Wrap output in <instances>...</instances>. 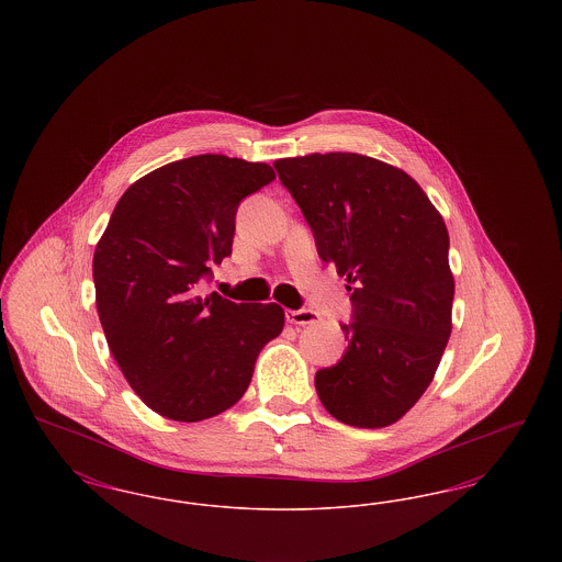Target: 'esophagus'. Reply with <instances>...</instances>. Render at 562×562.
I'll return each instance as SVG.
<instances>
[{
	"mask_svg": "<svg viewBox=\"0 0 562 562\" xmlns=\"http://www.w3.org/2000/svg\"><path fill=\"white\" fill-rule=\"evenodd\" d=\"M318 314L312 312V310H289L286 312V322L289 324H299V326H305V324H314L318 322Z\"/></svg>",
	"mask_w": 562,
	"mask_h": 562,
	"instance_id": "1",
	"label": "esophagus"
}]
</instances>
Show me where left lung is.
Returning <instances> with one entry per match:
<instances>
[{
    "label": "left lung",
    "instance_id": "1",
    "mask_svg": "<svg viewBox=\"0 0 562 562\" xmlns=\"http://www.w3.org/2000/svg\"><path fill=\"white\" fill-rule=\"evenodd\" d=\"M318 255L348 278L344 358L316 373L324 408L353 428H387L428 390L453 328L449 232L404 170L362 154L273 161Z\"/></svg>",
    "mask_w": 562,
    "mask_h": 562
}]
</instances>
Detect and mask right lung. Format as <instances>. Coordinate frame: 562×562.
<instances>
[{
	"label": "right lung",
	"mask_w": 562,
	"mask_h": 562,
	"mask_svg": "<svg viewBox=\"0 0 562 562\" xmlns=\"http://www.w3.org/2000/svg\"><path fill=\"white\" fill-rule=\"evenodd\" d=\"M273 179L269 164L221 154L170 161L124 191L97 241L92 276L109 349L161 417L193 424L232 408L259 351L284 328L278 303L200 289L232 255L241 198Z\"/></svg>",
	"instance_id": "obj_1"
}]
</instances>
